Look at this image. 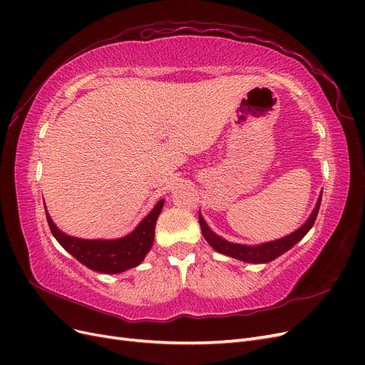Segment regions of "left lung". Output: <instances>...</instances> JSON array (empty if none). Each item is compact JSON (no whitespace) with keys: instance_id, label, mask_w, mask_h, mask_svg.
Instances as JSON below:
<instances>
[{"instance_id":"8db88e82","label":"left lung","mask_w":365,"mask_h":365,"mask_svg":"<svg viewBox=\"0 0 365 365\" xmlns=\"http://www.w3.org/2000/svg\"><path fill=\"white\" fill-rule=\"evenodd\" d=\"M319 204H322V195H319L317 205L314 208L312 215L309 216V219L306 222L295 230L294 233L284 236L282 239L272 240V242H267V244H260V245H240V244H231V242L222 239L220 236L215 235L210 227L205 224L204 217L200 213V225L202 230V236L205 237V240L212 245L213 250H216L220 254H225V256H230L233 259H239L242 262H248V263H268L274 259H277L279 256H282L283 252H286L288 250H291L297 242H300L309 230L312 228L318 210H319Z\"/></svg>"}]
</instances>
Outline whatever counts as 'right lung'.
I'll use <instances>...</instances> for the list:
<instances>
[{
    "label": "right lung",
    "mask_w": 365,
    "mask_h": 365,
    "mask_svg": "<svg viewBox=\"0 0 365 365\" xmlns=\"http://www.w3.org/2000/svg\"><path fill=\"white\" fill-rule=\"evenodd\" d=\"M163 205L164 200L158 201V204L152 208V212L141 220L134 231H130L125 237L113 240H88L68 236L54 225L47 210L46 215L53 236L73 257L93 271L103 274H120L138 267L145 260L146 254L150 251L153 244L155 224Z\"/></svg>",
    "instance_id": "right-lung-1"
}]
</instances>
